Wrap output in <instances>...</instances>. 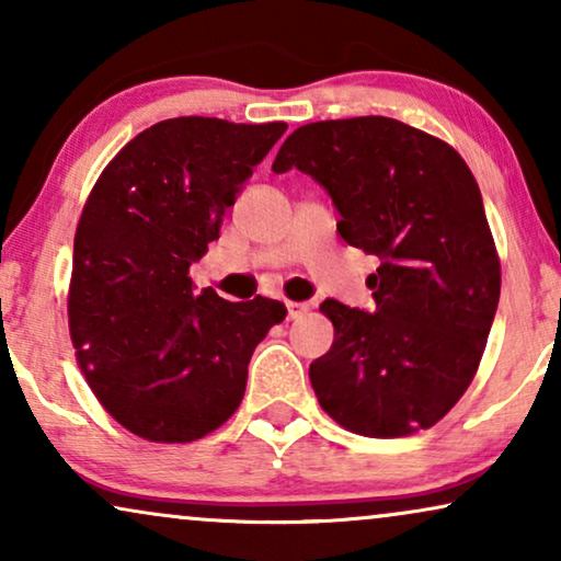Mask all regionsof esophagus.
I'll list each match as a JSON object with an SVG mask.
<instances>
[{
	"label": "esophagus",
	"mask_w": 561,
	"mask_h": 561,
	"mask_svg": "<svg viewBox=\"0 0 561 561\" xmlns=\"http://www.w3.org/2000/svg\"><path fill=\"white\" fill-rule=\"evenodd\" d=\"M286 309H288V319H301L306 311H309V304H298V301H286Z\"/></svg>",
	"instance_id": "esophagus-1"
}]
</instances>
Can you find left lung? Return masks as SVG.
Segmentation results:
<instances>
[{"label": "left lung", "instance_id": "obj_1", "mask_svg": "<svg viewBox=\"0 0 561 561\" xmlns=\"http://www.w3.org/2000/svg\"><path fill=\"white\" fill-rule=\"evenodd\" d=\"M329 191L342 240L380 260L375 311L321 304L334 344L309 378L347 432L396 439L434 426L478 373L501 298V260L478 181L439 137L390 117L311 122L273 171Z\"/></svg>", "mask_w": 561, "mask_h": 561}]
</instances>
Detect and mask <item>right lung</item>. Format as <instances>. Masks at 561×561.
<instances>
[{"mask_svg": "<svg viewBox=\"0 0 561 561\" xmlns=\"http://www.w3.org/2000/svg\"><path fill=\"white\" fill-rule=\"evenodd\" d=\"M286 122L175 117L142 129L99 175L73 237L68 329L89 388L135 436L186 444L240 409L252 352L286 319L191 280L242 183Z\"/></svg>", "mask_w": 561, "mask_h": 561, "instance_id": "obj_1", "label": "right lung"}]
</instances>
